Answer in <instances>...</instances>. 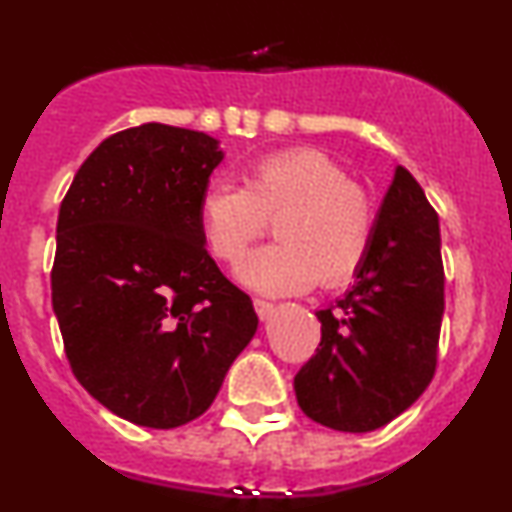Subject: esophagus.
Here are the masks:
<instances>
[{
    "label": "esophagus",
    "instance_id": "esophagus-1",
    "mask_svg": "<svg viewBox=\"0 0 512 512\" xmlns=\"http://www.w3.org/2000/svg\"><path fill=\"white\" fill-rule=\"evenodd\" d=\"M255 310H257V315L262 317V320H269V317H272V313H274V303L264 301V298H255Z\"/></svg>",
    "mask_w": 512,
    "mask_h": 512
}]
</instances>
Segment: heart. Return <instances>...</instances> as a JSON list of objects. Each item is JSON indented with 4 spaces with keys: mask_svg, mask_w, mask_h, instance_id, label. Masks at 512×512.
Listing matches in <instances>:
<instances>
[{
    "mask_svg": "<svg viewBox=\"0 0 512 512\" xmlns=\"http://www.w3.org/2000/svg\"><path fill=\"white\" fill-rule=\"evenodd\" d=\"M274 221L279 243L250 257L240 281L269 296L342 286L361 269L375 231L368 190L322 151L296 146L252 161L243 187L211 185L199 199V228L216 260L243 262Z\"/></svg>",
    "mask_w": 512,
    "mask_h": 512,
    "instance_id": "b5f03b06",
    "label": "heart"
}]
</instances>
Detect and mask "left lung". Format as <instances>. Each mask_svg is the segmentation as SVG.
<instances>
[{
    "label": "left lung",
    "instance_id": "left-lung-1",
    "mask_svg": "<svg viewBox=\"0 0 512 512\" xmlns=\"http://www.w3.org/2000/svg\"><path fill=\"white\" fill-rule=\"evenodd\" d=\"M443 310L438 214L397 166L354 286L315 313L322 339L293 378L298 407L344 433L390 424L433 380Z\"/></svg>",
    "mask_w": 512,
    "mask_h": 512
}]
</instances>
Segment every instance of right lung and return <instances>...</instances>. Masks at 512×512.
<instances>
[{"label": "right lung", "instance_id": "add662e5", "mask_svg": "<svg viewBox=\"0 0 512 512\" xmlns=\"http://www.w3.org/2000/svg\"><path fill=\"white\" fill-rule=\"evenodd\" d=\"M223 161L204 132L122 129L76 170L57 216L52 310L93 399L146 428L197 419L257 332L204 248L199 199Z\"/></svg>", "mask_w": 512, "mask_h": 512}]
</instances>
